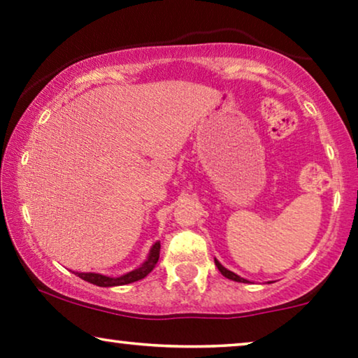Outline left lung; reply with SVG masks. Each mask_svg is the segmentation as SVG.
Returning <instances> with one entry per match:
<instances>
[{"label": "left lung", "mask_w": 358, "mask_h": 358, "mask_svg": "<svg viewBox=\"0 0 358 358\" xmlns=\"http://www.w3.org/2000/svg\"><path fill=\"white\" fill-rule=\"evenodd\" d=\"M215 266H217V267H218V271H220V272H222L224 277H227V278H229V280H234V282H243V283H248V280H246V278L239 277V275H236V273H234V272H231V271H228V268H224V267L222 266V264H220V262L217 261V259H215Z\"/></svg>", "instance_id": "1"}]
</instances>
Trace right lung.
<instances>
[{"instance_id": "1", "label": "right lung", "mask_w": 358, "mask_h": 358, "mask_svg": "<svg viewBox=\"0 0 358 358\" xmlns=\"http://www.w3.org/2000/svg\"><path fill=\"white\" fill-rule=\"evenodd\" d=\"M159 249H161L159 241L155 243L153 248H151V251H150L148 259H146V261L141 264L138 268H135V271L125 273V275L107 277V275H101V273H94V272H76V275L83 278V280L90 282V283H92V285H97V287L127 285V283L141 280V278H145L151 271H153L156 262H158V259H159Z\"/></svg>"}]
</instances>
